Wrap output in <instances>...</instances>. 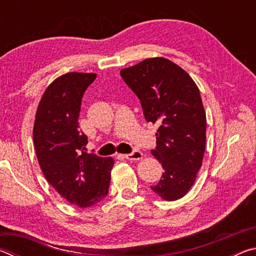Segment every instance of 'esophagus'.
I'll list each match as a JSON object with an SVG mask.
<instances>
[{"instance_id": "esophagus-1", "label": "esophagus", "mask_w": 256, "mask_h": 256, "mask_svg": "<svg viewBox=\"0 0 256 256\" xmlns=\"http://www.w3.org/2000/svg\"><path fill=\"white\" fill-rule=\"evenodd\" d=\"M144 157V154L141 152V151H133L132 154H124V158L128 159V160H133V162H136V160H140Z\"/></svg>"}]
</instances>
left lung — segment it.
I'll return each instance as SVG.
<instances>
[{
    "mask_svg": "<svg viewBox=\"0 0 256 256\" xmlns=\"http://www.w3.org/2000/svg\"><path fill=\"white\" fill-rule=\"evenodd\" d=\"M120 76L140 99L146 122L159 125L151 154L164 172L151 190L166 201L178 200L196 182L206 150V118L198 86L164 58L122 68Z\"/></svg>",
    "mask_w": 256,
    "mask_h": 256,
    "instance_id": "obj_1",
    "label": "left lung"
}]
</instances>
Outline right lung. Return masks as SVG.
Instances as JSON below:
<instances>
[{
	"mask_svg": "<svg viewBox=\"0 0 256 256\" xmlns=\"http://www.w3.org/2000/svg\"><path fill=\"white\" fill-rule=\"evenodd\" d=\"M94 73L70 72L47 86L34 124L36 156L48 183L60 196L80 208L108 194L112 158L86 154L88 138L79 128L81 100Z\"/></svg>",
	"mask_w": 256,
	"mask_h": 256,
	"instance_id": "obj_1",
	"label": "right lung"
}]
</instances>
